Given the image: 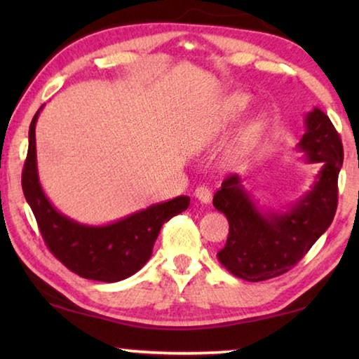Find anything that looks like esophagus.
Returning <instances> with one entry per match:
<instances>
[{"mask_svg":"<svg viewBox=\"0 0 359 359\" xmlns=\"http://www.w3.org/2000/svg\"><path fill=\"white\" fill-rule=\"evenodd\" d=\"M194 196H196L199 201L204 203V204H209L212 201V191L209 190L208 187H198L196 190H194Z\"/></svg>","mask_w":359,"mask_h":359,"instance_id":"34e87169","label":"esophagus"}]
</instances>
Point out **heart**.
Wrapping results in <instances>:
<instances>
[{"label": "heart", "instance_id": "1", "mask_svg": "<svg viewBox=\"0 0 359 359\" xmlns=\"http://www.w3.org/2000/svg\"><path fill=\"white\" fill-rule=\"evenodd\" d=\"M250 106V96L245 93H233L229 95L226 100L222 102L220 111H218L217 123L218 126H226L229 123H234L236 120H239L244 112ZM266 118L263 115H258L257 118L250 120L247 126L242 131L239 139V150H247L250 145L257 142V139L261 136V133L264 130Z\"/></svg>", "mask_w": 359, "mask_h": 359}]
</instances>
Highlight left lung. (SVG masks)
Returning a JSON list of instances; mask_svg holds the SVG:
<instances>
[{"mask_svg": "<svg viewBox=\"0 0 359 359\" xmlns=\"http://www.w3.org/2000/svg\"><path fill=\"white\" fill-rule=\"evenodd\" d=\"M297 149L307 155L309 163H320L321 169L312 190L287 212H259L238 174L228 175L214 194V208L229 223L226 244L217 258L242 280L261 282L288 272L336 215L344 147L330 117L318 107L307 114L306 133Z\"/></svg>", "mask_w": 359, "mask_h": 359, "instance_id": "8db88e82", "label": "left lung"}]
</instances>
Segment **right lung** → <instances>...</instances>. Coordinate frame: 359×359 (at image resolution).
<instances>
[{"instance_id":"obj_1","label":"right lung","mask_w":359,"mask_h":359,"mask_svg":"<svg viewBox=\"0 0 359 359\" xmlns=\"http://www.w3.org/2000/svg\"><path fill=\"white\" fill-rule=\"evenodd\" d=\"M39 111L29 125L22 188L47 248L69 271L90 280L112 283L136 274L151 257L163 224L187 210L190 198L177 196L154 204L104 226L81 224L60 214L42 191L38 177L34 128Z\"/></svg>"}]
</instances>
